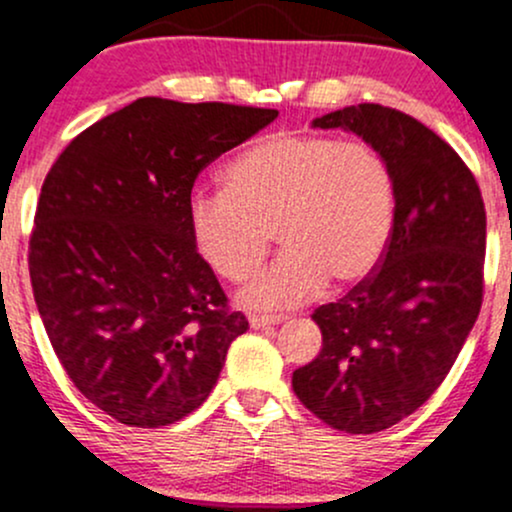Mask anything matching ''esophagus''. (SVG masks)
Instances as JSON below:
<instances>
[{"mask_svg":"<svg viewBox=\"0 0 512 512\" xmlns=\"http://www.w3.org/2000/svg\"><path fill=\"white\" fill-rule=\"evenodd\" d=\"M250 320V328H267V325H279L284 323L286 316H260V313H252V316H247Z\"/></svg>","mask_w":512,"mask_h":512,"instance_id":"1","label":"esophagus"}]
</instances>
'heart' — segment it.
<instances>
[{"label":"heart","instance_id":"1","mask_svg":"<svg viewBox=\"0 0 512 512\" xmlns=\"http://www.w3.org/2000/svg\"><path fill=\"white\" fill-rule=\"evenodd\" d=\"M396 177L379 150L323 133H277L223 170V192L189 201V233L213 272L245 282L265 262L272 230L286 250L243 291L252 308L308 301L325 282L357 284L391 240Z\"/></svg>","mask_w":512,"mask_h":512}]
</instances>
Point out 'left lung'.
<instances>
[{"label":"left lung","instance_id":"left-lung-1","mask_svg":"<svg viewBox=\"0 0 512 512\" xmlns=\"http://www.w3.org/2000/svg\"><path fill=\"white\" fill-rule=\"evenodd\" d=\"M367 140L396 177L384 257L340 301L313 311L318 357L291 386L330 428L381 432L418 411L445 381L484 301L486 209L474 172L403 111L357 104L313 121Z\"/></svg>","mask_w":512,"mask_h":512}]
</instances>
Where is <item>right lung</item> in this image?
<instances>
[{"label":"right lung","instance_id":"1","mask_svg":"<svg viewBox=\"0 0 512 512\" xmlns=\"http://www.w3.org/2000/svg\"><path fill=\"white\" fill-rule=\"evenodd\" d=\"M277 116L143 97L50 167L28 240L33 299L72 384L119 423L162 428L196 411L247 330L196 252L189 201L204 167Z\"/></svg>","mask_w":512,"mask_h":512}]
</instances>
